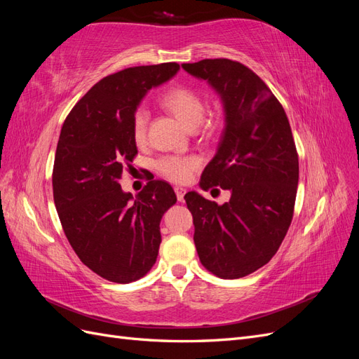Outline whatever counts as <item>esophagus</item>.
<instances>
[{"mask_svg":"<svg viewBox=\"0 0 359 359\" xmlns=\"http://www.w3.org/2000/svg\"><path fill=\"white\" fill-rule=\"evenodd\" d=\"M175 194H177V199H178L180 202H184V194H186V189L175 187Z\"/></svg>","mask_w":359,"mask_h":359,"instance_id":"1","label":"esophagus"}]
</instances>
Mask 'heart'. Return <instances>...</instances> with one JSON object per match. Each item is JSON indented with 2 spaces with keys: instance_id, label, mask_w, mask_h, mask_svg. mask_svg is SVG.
Here are the masks:
<instances>
[{
  "instance_id": "obj_1",
  "label": "heart",
  "mask_w": 359,
  "mask_h": 359,
  "mask_svg": "<svg viewBox=\"0 0 359 359\" xmlns=\"http://www.w3.org/2000/svg\"><path fill=\"white\" fill-rule=\"evenodd\" d=\"M161 104L175 115L187 128H196L203 119V97L189 86H173L161 95ZM149 114L145 107H137L132 118V135L136 144L147 140ZM201 166L198 156H166L157 161V169L163 177L173 182H187Z\"/></svg>"
}]
</instances>
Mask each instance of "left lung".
I'll return each mask as SVG.
<instances>
[{
	"mask_svg": "<svg viewBox=\"0 0 359 359\" xmlns=\"http://www.w3.org/2000/svg\"><path fill=\"white\" fill-rule=\"evenodd\" d=\"M220 94L226 124L201 187L231 191L217 205L189 191L194 245L201 264L220 278H241L266 265L285 236L295 208L298 153L283 106L244 64L227 58L182 64Z\"/></svg>",
	"mask_w": 359,
	"mask_h": 359,
	"instance_id": "8db88e82",
	"label": "left lung"
}]
</instances>
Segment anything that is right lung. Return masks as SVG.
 <instances>
[{"label": "right lung", "instance_id": "1", "mask_svg": "<svg viewBox=\"0 0 359 359\" xmlns=\"http://www.w3.org/2000/svg\"><path fill=\"white\" fill-rule=\"evenodd\" d=\"M178 70L180 64L163 62L106 76L61 128L52 173L61 226L82 264L114 283L136 281L153 268L161 217L177 202L166 181L149 178L133 199L119 180L137 154L132 118L139 102Z\"/></svg>", "mask_w": 359, "mask_h": 359}]
</instances>
